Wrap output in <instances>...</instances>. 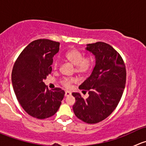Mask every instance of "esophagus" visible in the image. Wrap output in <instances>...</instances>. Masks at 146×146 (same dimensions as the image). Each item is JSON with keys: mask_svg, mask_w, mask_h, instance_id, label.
I'll use <instances>...</instances> for the list:
<instances>
[{"mask_svg": "<svg viewBox=\"0 0 146 146\" xmlns=\"http://www.w3.org/2000/svg\"><path fill=\"white\" fill-rule=\"evenodd\" d=\"M70 95H71V92H69V91H66V92H65V96L66 97L70 96Z\"/></svg>", "mask_w": 146, "mask_h": 146, "instance_id": "1", "label": "esophagus"}]
</instances>
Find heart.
<instances>
[{
    "label": "heart",
    "instance_id": "heart-1",
    "mask_svg": "<svg viewBox=\"0 0 146 146\" xmlns=\"http://www.w3.org/2000/svg\"><path fill=\"white\" fill-rule=\"evenodd\" d=\"M65 58L66 61L75 66V71L79 75H85L88 73L91 69L94 63L93 57H84L82 53L76 48H72L68 51L65 54ZM53 68L54 70H57L58 68V61L57 60L54 62ZM75 81L76 80L74 78H65L61 80V83L66 88H69Z\"/></svg>",
    "mask_w": 146,
    "mask_h": 146
}]
</instances>
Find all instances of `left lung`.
Listing matches in <instances>:
<instances>
[{
    "mask_svg": "<svg viewBox=\"0 0 146 146\" xmlns=\"http://www.w3.org/2000/svg\"><path fill=\"white\" fill-rule=\"evenodd\" d=\"M87 51L95 56V66L90 76L79 87L89 97L84 99L73 92L75 115L88 123H96L108 117L118 105L126 79V66L120 54L104 42L87 44Z\"/></svg>",
    "mask_w": 146,
    "mask_h": 146,
    "instance_id": "obj_1",
    "label": "left lung"
}]
</instances>
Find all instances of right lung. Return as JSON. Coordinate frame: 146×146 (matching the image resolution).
<instances>
[{"label": "right lung", "mask_w": 146, "mask_h": 146, "mask_svg": "<svg viewBox=\"0 0 146 146\" xmlns=\"http://www.w3.org/2000/svg\"><path fill=\"white\" fill-rule=\"evenodd\" d=\"M59 42L40 39L29 44L15 62L12 83L17 100L29 115L39 119L56 113L65 92L49 90L44 80L51 73L53 57L59 51Z\"/></svg>", "instance_id": "obj_1"}]
</instances>
